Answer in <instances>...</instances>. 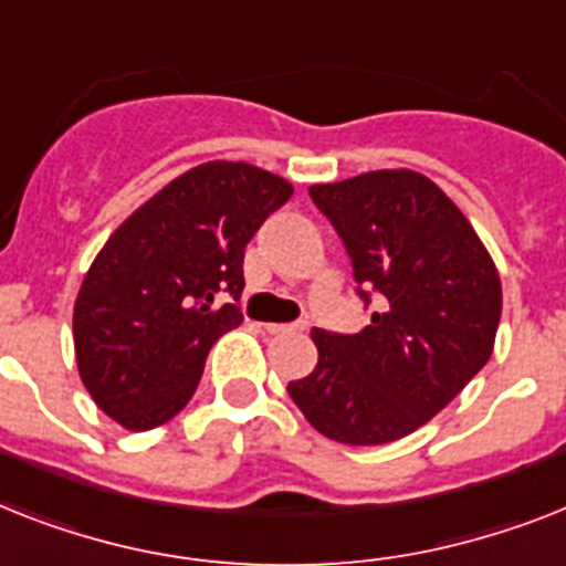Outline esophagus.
<instances>
[{
	"label": "esophagus",
	"mask_w": 566,
	"mask_h": 566,
	"mask_svg": "<svg viewBox=\"0 0 566 566\" xmlns=\"http://www.w3.org/2000/svg\"><path fill=\"white\" fill-rule=\"evenodd\" d=\"M264 328H268L270 334H296V331H305V325H298V323H268Z\"/></svg>",
	"instance_id": "1"
}]
</instances>
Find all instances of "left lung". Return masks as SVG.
Masks as SVG:
<instances>
[{
	"label": "left lung",
	"instance_id": "obj_1",
	"mask_svg": "<svg viewBox=\"0 0 566 566\" xmlns=\"http://www.w3.org/2000/svg\"><path fill=\"white\" fill-rule=\"evenodd\" d=\"M378 311L357 334L311 331L319 360L287 392L339 444H387L427 424L489 363L503 287L459 206L410 168L311 186Z\"/></svg>",
	"mask_w": 566,
	"mask_h": 566
}]
</instances>
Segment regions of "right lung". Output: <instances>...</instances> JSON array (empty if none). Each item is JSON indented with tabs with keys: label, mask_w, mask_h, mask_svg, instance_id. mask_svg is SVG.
<instances>
[{
	"label": "right lung",
	"mask_w": 566,
	"mask_h": 566,
	"mask_svg": "<svg viewBox=\"0 0 566 566\" xmlns=\"http://www.w3.org/2000/svg\"><path fill=\"white\" fill-rule=\"evenodd\" d=\"M293 186L250 163L179 174L107 238L77 291L86 392L124 430H154L195 395L214 339L241 325L243 250Z\"/></svg>",
	"instance_id": "add662e5"
}]
</instances>
